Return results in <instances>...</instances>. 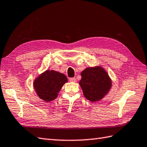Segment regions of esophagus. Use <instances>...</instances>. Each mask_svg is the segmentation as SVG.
Returning a JSON list of instances; mask_svg holds the SVG:
<instances>
[{
  "mask_svg": "<svg viewBox=\"0 0 147 147\" xmlns=\"http://www.w3.org/2000/svg\"><path fill=\"white\" fill-rule=\"evenodd\" d=\"M69 81L71 82H74L75 83L76 82V79L75 78H71L69 79Z\"/></svg>",
  "mask_w": 147,
  "mask_h": 147,
  "instance_id": "34e87169",
  "label": "esophagus"
}]
</instances>
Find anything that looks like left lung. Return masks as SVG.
<instances>
[{
    "label": "left lung",
    "mask_w": 147,
    "mask_h": 147,
    "mask_svg": "<svg viewBox=\"0 0 147 147\" xmlns=\"http://www.w3.org/2000/svg\"><path fill=\"white\" fill-rule=\"evenodd\" d=\"M79 84L85 98L91 102L100 100L110 91L112 80L101 66L86 67L81 73Z\"/></svg>",
    "instance_id": "1"
}]
</instances>
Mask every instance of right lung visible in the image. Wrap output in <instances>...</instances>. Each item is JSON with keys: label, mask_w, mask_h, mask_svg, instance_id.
Instances as JSON below:
<instances>
[{"label": "right lung", "mask_w": 147, "mask_h": 147, "mask_svg": "<svg viewBox=\"0 0 147 147\" xmlns=\"http://www.w3.org/2000/svg\"><path fill=\"white\" fill-rule=\"evenodd\" d=\"M67 78L64 74L54 70H47L36 78L33 88L40 99L46 102L54 100L57 97Z\"/></svg>", "instance_id": "add662e5"}]
</instances>
